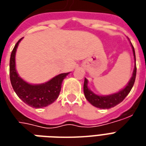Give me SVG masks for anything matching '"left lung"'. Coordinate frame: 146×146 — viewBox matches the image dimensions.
Masks as SVG:
<instances>
[{
    "mask_svg": "<svg viewBox=\"0 0 146 146\" xmlns=\"http://www.w3.org/2000/svg\"><path fill=\"white\" fill-rule=\"evenodd\" d=\"M132 51H133V54H134V58H135V68L133 70V73H132V76L131 80H129L127 84L126 85L125 88L121 89L120 91L118 92H116L114 94H111V95H96L95 93L91 91L89 89L88 84V80L84 79V96H85L86 99L95 107L99 108V109H102V110H107L110 108L116 106V105L120 103L121 102L126 98V96L128 95L131 90L132 87L135 84V77H136V58H135V49L133 45L131 44Z\"/></svg>",
    "mask_w": 146,
    "mask_h": 146,
    "instance_id": "8db88e82",
    "label": "left lung"
}]
</instances>
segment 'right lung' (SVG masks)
<instances>
[{"mask_svg":"<svg viewBox=\"0 0 146 146\" xmlns=\"http://www.w3.org/2000/svg\"><path fill=\"white\" fill-rule=\"evenodd\" d=\"M21 38L15 45L10 58V80L15 92L22 101L31 107L40 109L53 103L60 93L62 83L70 73H60L47 82L32 84L19 76L15 68V54Z\"/></svg>","mask_w":146,"mask_h":146,"instance_id":"obj_1","label":"right lung"}]
</instances>
